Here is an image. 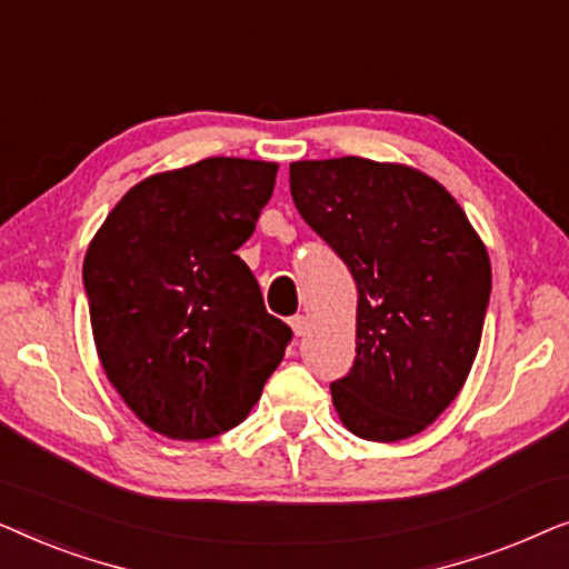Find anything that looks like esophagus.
Returning a JSON list of instances; mask_svg holds the SVG:
<instances>
[{"label": "esophagus", "mask_w": 569, "mask_h": 569, "mask_svg": "<svg viewBox=\"0 0 569 569\" xmlns=\"http://www.w3.org/2000/svg\"><path fill=\"white\" fill-rule=\"evenodd\" d=\"M290 329L295 337H302V333L308 331V318L306 316H292L290 318Z\"/></svg>", "instance_id": "esophagus-1"}]
</instances>
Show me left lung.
<instances>
[{
  "instance_id": "obj_1",
  "label": "left lung",
  "mask_w": 569,
  "mask_h": 569,
  "mask_svg": "<svg viewBox=\"0 0 569 569\" xmlns=\"http://www.w3.org/2000/svg\"><path fill=\"white\" fill-rule=\"evenodd\" d=\"M290 191L357 282V357L331 383L341 425L372 442L419 435L477 360L492 290L479 232L446 186L399 162L300 160Z\"/></svg>"
}]
</instances>
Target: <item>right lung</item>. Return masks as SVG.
I'll list each match as a JSON object with an SVG mask.
<instances>
[{
    "label": "right lung",
    "mask_w": 569,
    "mask_h": 569,
    "mask_svg": "<svg viewBox=\"0 0 569 569\" xmlns=\"http://www.w3.org/2000/svg\"><path fill=\"white\" fill-rule=\"evenodd\" d=\"M277 168L207 158L144 178L84 253L100 365L123 403L166 438L207 440L243 422L292 339L236 256Z\"/></svg>",
    "instance_id": "add662e5"
}]
</instances>
